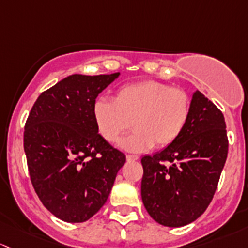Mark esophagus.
Here are the masks:
<instances>
[{"label":"esophagus","mask_w":248,"mask_h":248,"mask_svg":"<svg viewBox=\"0 0 248 248\" xmlns=\"http://www.w3.org/2000/svg\"><path fill=\"white\" fill-rule=\"evenodd\" d=\"M126 160H127V161H139L140 156H139V155L129 154V155H126Z\"/></svg>","instance_id":"esophagus-1"}]
</instances>
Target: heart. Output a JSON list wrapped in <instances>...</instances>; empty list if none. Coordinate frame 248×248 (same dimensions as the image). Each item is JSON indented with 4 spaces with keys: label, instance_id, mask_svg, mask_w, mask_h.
<instances>
[{
    "label": "heart",
    "instance_id": "1",
    "mask_svg": "<svg viewBox=\"0 0 248 248\" xmlns=\"http://www.w3.org/2000/svg\"><path fill=\"white\" fill-rule=\"evenodd\" d=\"M190 114L191 99L184 89L154 80L123 86L114 100L100 96L93 104L95 126L107 142H116L132 122L136 130L119 142L127 152L172 144L185 129Z\"/></svg>",
    "mask_w": 248,
    "mask_h": 248
}]
</instances>
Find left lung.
<instances>
[{
    "mask_svg": "<svg viewBox=\"0 0 248 248\" xmlns=\"http://www.w3.org/2000/svg\"><path fill=\"white\" fill-rule=\"evenodd\" d=\"M227 154L223 114L196 91L190 118L177 141L141 160V195L148 214L166 227L197 219L215 195Z\"/></svg>",
    "mask_w": 248,
    "mask_h": 248,
    "instance_id": "obj_1",
    "label": "left lung"
}]
</instances>
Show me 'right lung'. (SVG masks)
<instances>
[{"instance_id":"add662e5","label":"right lung","mask_w":248,"mask_h":248,"mask_svg":"<svg viewBox=\"0 0 248 248\" xmlns=\"http://www.w3.org/2000/svg\"><path fill=\"white\" fill-rule=\"evenodd\" d=\"M109 75L74 74L43 92L25 125L24 149L32 185L51 214L78 223L106 203L125 155L98 134L96 96Z\"/></svg>"}]
</instances>
